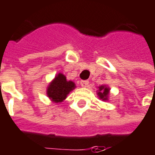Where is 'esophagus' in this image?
<instances>
[{
    "instance_id": "esophagus-1",
    "label": "esophagus",
    "mask_w": 155,
    "mask_h": 155,
    "mask_svg": "<svg viewBox=\"0 0 155 155\" xmlns=\"http://www.w3.org/2000/svg\"><path fill=\"white\" fill-rule=\"evenodd\" d=\"M89 85V81H81V85L82 87H86L88 86Z\"/></svg>"
}]
</instances>
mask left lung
Segmentation results:
<instances>
[{
    "instance_id": "left-lung-1",
    "label": "left lung",
    "mask_w": 155,
    "mask_h": 155,
    "mask_svg": "<svg viewBox=\"0 0 155 155\" xmlns=\"http://www.w3.org/2000/svg\"><path fill=\"white\" fill-rule=\"evenodd\" d=\"M98 88H99V90H98L97 95L99 96V98L102 101H107L109 91H110L109 87H107L106 85H101Z\"/></svg>"
}]
</instances>
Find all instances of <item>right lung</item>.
Masks as SVG:
<instances>
[{
    "label": "right lung",
    "mask_w": 155,
    "mask_h": 155,
    "mask_svg": "<svg viewBox=\"0 0 155 155\" xmlns=\"http://www.w3.org/2000/svg\"><path fill=\"white\" fill-rule=\"evenodd\" d=\"M75 88L73 81H67L65 75L61 73L58 74L49 84L47 89V95L53 101L56 103L61 102L68 96V94Z\"/></svg>",
    "instance_id": "right-lung-1"
}]
</instances>
